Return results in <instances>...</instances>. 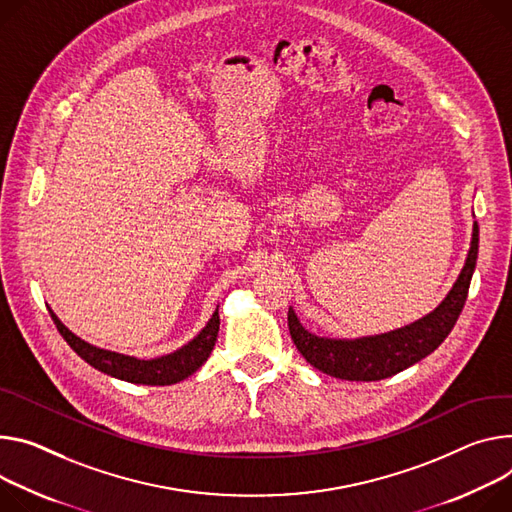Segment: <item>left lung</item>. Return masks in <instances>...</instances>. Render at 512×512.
I'll list each match as a JSON object with an SVG mask.
<instances>
[{
  "mask_svg": "<svg viewBox=\"0 0 512 512\" xmlns=\"http://www.w3.org/2000/svg\"><path fill=\"white\" fill-rule=\"evenodd\" d=\"M478 222H474L470 253L457 282L445 300L427 316L418 318L408 327L361 339H327L308 333L296 312L288 310V327L294 345L302 357L318 371L349 382H376L390 378L398 371L421 361L433 353L457 322L466 304L472 275L478 259Z\"/></svg>",
  "mask_w": 512,
  "mask_h": 512,
  "instance_id": "1",
  "label": "left lung"
}]
</instances>
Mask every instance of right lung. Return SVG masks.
Masks as SVG:
<instances>
[{
  "mask_svg": "<svg viewBox=\"0 0 512 512\" xmlns=\"http://www.w3.org/2000/svg\"><path fill=\"white\" fill-rule=\"evenodd\" d=\"M49 312L57 324L61 337L83 361L102 371V374H108L112 378H118L130 384H143V386H171L192 376L194 371H198L202 363L210 357L218 337V327H220V316L216 308V312L206 322V327L200 331V335L194 337L188 345H183L181 349L155 359H138V357H130V355H122L116 351L89 345L87 341L73 335L51 308Z\"/></svg>",
  "mask_w": 512,
  "mask_h": 512,
  "instance_id": "right-lung-1",
  "label": "right lung"
}]
</instances>
